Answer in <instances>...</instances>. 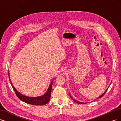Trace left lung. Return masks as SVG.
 Wrapping results in <instances>:
<instances>
[{
  "label": "left lung",
  "mask_w": 121,
  "mask_h": 121,
  "mask_svg": "<svg viewBox=\"0 0 121 121\" xmlns=\"http://www.w3.org/2000/svg\"><path fill=\"white\" fill-rule=\"evenodd\" d=\"M107 90H108V89H107ZM107 90L103 93V94L102 95H101L100 97H98V98H97V99H98V98H101L102 97H103V96L104 95H105V94L106 93V92H107ZM70 97L71 98H72V99H72V97H71V96H70ZM75 102H76V103H78V104H84V103H82V102H79V101H76V100H74V99H73Z\"/></svg>",
  "instance_id": "1"
}]
</instances>
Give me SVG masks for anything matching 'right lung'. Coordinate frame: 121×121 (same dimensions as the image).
<instances>
[{
    "instance_id": "obj_1",
    "label": "right lung",
    "mask_w": 121,
    "mask_h": 121,
    "mask_svg": "<svg viewBox=\"0 0 121 121\" xmlns=\"http://www.w3.org/2000/svg\"><path fill=\"white\" fill-rule=\"evenodd\" d=\"M8 75H9V78L10 79L9 77V74L8 72ZM53 81H52L50 86H49L48 90L45 94L44 95L39 96L37 97H27L22 95L18 92L15 88L13 87L12 85L11 82H10V83L11 84L12 87L14 90L16 96L18 97L19 99L22 101L26 103L31 104V105H43L46 104L49 101L51 97V90H52V86L53 84Z\"/></svg>"
}]
</instances>
